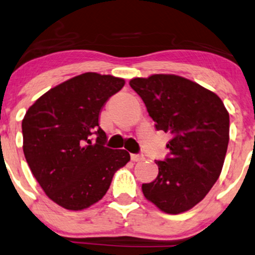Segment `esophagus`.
Listing matches in <instances>:
<instances>
[{
  "instance_id": "obj_1",
  "label": "esophagus",
  "mask_w": 255,
  "mask_h": 255,
  "mask_svg": "<svg viewBox=\"0 0 255 255\" xmlns=\"http://www.w3.org/2000/svg\"><path fill=\"white\" fill-rule=\"evenodd\" d=\"M130 159H131V161H134V162H137V161L144 160V156L140 155V154H131Z\"/></svg>"
}]
</instances>
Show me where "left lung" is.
<instances>
[{"mask_svg": "<svg viewBox=\"0 0 255 255\" xmlns=\"http://www.w3.org/2000/svg\"><path fill=\"white\" fill-rule=\"evenodd\" d=\"M129 85L146 105L157 130L169 133V155L155 161L156 179L142 183L148 201L167 214L199 204L220 176L230 141V114L221 99L173 74L135 77Z\"/></svg>", "mask_w": 255, "mask_h": 255, "instance_id": "1", "label": "left lung"}]
</instances>
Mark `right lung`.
<instances>
[{
    "mask_svg": "<svg viewBox=\"0 0 255 255\" xmlns=\"http://www.w3.org/2000/svg\"><path fill=\"white\" fill-rule=\"evenodd\" d=\"M125 80L85 73L40 96L22 120L23 153L48 198L69 211H82L104 198L113 176L130 155L105 147L99 114ZM95 134L97 140L92 141Z\"/></svg>",
    "mask_w": 255,
    "mask_h": 255,
    "instance_id": "add662e5",
    "label": "right lung"
}]
</instances>
